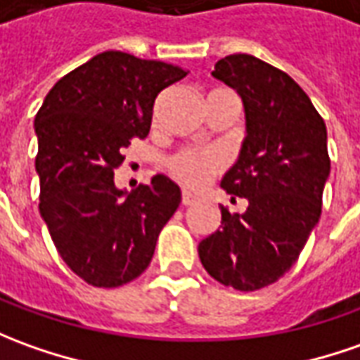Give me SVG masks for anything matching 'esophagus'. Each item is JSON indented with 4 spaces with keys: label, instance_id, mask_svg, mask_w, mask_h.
<instances>
[{
    "label": "esophagus",
    "instance_id": "esophagus-1",
    "mask_svg": "<svg viewBox=\"0 0 360 360\" xmlns=\"http://www.w3.org/2000/svg\"><path fill=\"white\" fill-rule=\"evenodd\" d=\"M197 202V199L191 195V193H187V191H183V195H181V205H185V207H191V205H195Z\"/></svg>",
    "mask_w": 360,
    "mask_h": 360
}]
</instances>
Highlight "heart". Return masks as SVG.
Masks as SVG:
<instances>
[{
	"mask_svg": "<svg viewBox=\"0 0 360 360\" xmlns=\"http://www.w3.org/2000/svg\"><path fill=\"white\" fill-rule=\"evenodd\" d=\"M222 167L221 158L211 151L181 149L167 161V169L177 181L191 189H199Z\"/></svg>",
	"mask_w": 360,
	"mask_h": 360,
	"instance_id": "heart-1",
	"label": "heart"
}]
</instances>
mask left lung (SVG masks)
<instances>
[{
    "instance_id": "left-lung-1",
    "label": "left lung",
    "mask_w": 360,
    "mask_h": 360,
    "mask_svg": "<svg viewBox=\"0 0 360 360\" xmlns=\"http://www.w3.org/2000/svg\"><path fill=\"white\" fill-rule=\"evenodd\" d=\"M212 77L234 88L244 104L246 138L221 187L248 207H221V226L200 240L199 258L222 285L256 292L297 262L319 222L331 171L327 128L302 86L260 58L229 55Z\"/></svg>"
}]
</instances>
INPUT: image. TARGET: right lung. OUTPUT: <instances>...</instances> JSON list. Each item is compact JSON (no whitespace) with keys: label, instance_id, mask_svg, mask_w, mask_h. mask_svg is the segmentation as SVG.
Returning a JSON list of instances; mask_svg holds the SVG:
<instances>
[{"label":"right lung","instance_id":"add662e5","mask_svg":"<svg viewBox=\"0 0 360 360\" xmlns=\"http://www.w3.org/2000/svg\"><path fill=\"white\" fill-rule=\"evenodd\" d=\"M183 77L167 63L106 51L60 78L37 112L39 212L60 258L94 288L141 276L179 207L169 177L124 193L114 169L129 141L149 134L158 94Z\"/></svg>","mask_w":360,"mask_h":360}]
</instances>
